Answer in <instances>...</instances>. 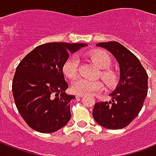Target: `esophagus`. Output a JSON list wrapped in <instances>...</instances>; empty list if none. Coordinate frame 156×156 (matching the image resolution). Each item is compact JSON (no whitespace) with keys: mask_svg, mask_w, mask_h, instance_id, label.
I'll list each match as a JSON object with an SVG mask.
<instances>
[{"mask_svg":"<svg viewBox=\"0 0 156 156\" xmlns=\"http://www.w3.org/2000/svg\"><path fill=\"white\" fill-rule=\"evenodd\" d=\"M83 96H84V95H83V94H78V93H77V94H76V97L77 98L83 97Z\"/></svg>","mask_w":156,"mask_h":156,"instance_id":"1","label":"esophagus"}]
</instances>
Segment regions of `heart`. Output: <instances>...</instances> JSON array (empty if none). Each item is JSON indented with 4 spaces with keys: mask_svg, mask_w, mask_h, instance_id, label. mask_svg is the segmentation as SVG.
Masks as SVG:
<instances>
[{
    "mask_svg": "<svg viewBox=\"0 0 156 156\" xmlns=\"http://www.w3.org/2000/svg\"><path fill=\"white\" fill-rule=\"evenodd\" d=\"M87 56L100 69V78L108 87H115L119 82L118 74L110 69L112 60L107 52L100 51H91L87 53ZM79 61L77 56H69L62 66L64 75L69 78H73L77 76L78 72ZM72 90L75 93L83 95H91L99 92L104 89V85L100 81H89L85 78H77L72 83Z\"/></svg>",
    "mask_w": 156,
    "mask_h": 156,
    "instance_id": "obj_1",
    "label": "heart"
}]
</instances>
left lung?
I'll list each match as a JSON object with an SVG mask.
<instances>
[{
  "instance_id": "obj_1",
  "label": "left lung",
  "mask_w": 156,
  "mask_h": 156,
  "mask_svg": "<svg viewBox=\"0 0 156 156\" xmlns=\"http://www.w3.org/2000/svg\"><path fill=\"white\" fill-rule=\"evenodd\" d=\"M111 52L120 66V81L109 102L95 104L93 117L109 129H123L137 117L147 95L148 75L138 57L120 43H99Z\"/></svg>"
}]
</instances>
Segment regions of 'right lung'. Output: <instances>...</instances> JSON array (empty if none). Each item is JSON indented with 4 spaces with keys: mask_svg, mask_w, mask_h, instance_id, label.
<instances>
[{
    "mask_svg": "<svg viewBox=\"0 0 156 156\" xmlns=\"http://www.w3.org/2000/svg\"><path fill=\"white\" fill-rule=\"evenodd\" d=\"M87 44L48 43L33 49L16 69L12 83L13 100L19 113L30 128L53 133L70 120L71 100L67 95L62 66Z\"/></svg>",
    "mask_w": 156,
    "mask_h": 156,
    "instance_id": "add662e5",
    "label": "right lung"
}]
</instances>
